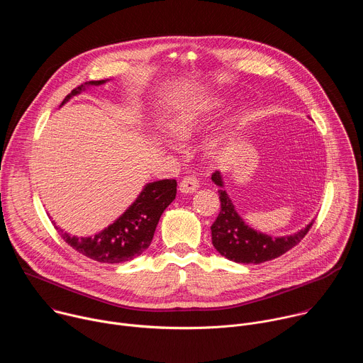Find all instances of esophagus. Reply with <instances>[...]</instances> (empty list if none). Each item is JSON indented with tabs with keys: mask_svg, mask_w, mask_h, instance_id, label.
<instances>
[{
	"mask_svg": "<svg viewBox=\"0 0 363 363\" xmlns=\"http://www.w3.org/2000/svg\"><path fill=\"white\" fill-rule=\"evenodd\" d=\"M198 188H199V182H198V179H196L195 177H192V175L184 177V179H182L181 184H179V191H181L182 194H192V192H195Z\"/></svg>",
	"mask_w": 363,
	"mask_h": 363,
	"instance_id": "34e87169",
	"label": "esophagus"
}]
</instances>
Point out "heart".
I'll use <instances>...</instances> for the list:
<instances>
[{
	"label": "heart",
	"mask_w": 363,
	"mask_h": 363,
	"mask_svg": "<svg viewBox=\"0 0 363 363\" xmlns=\"http://www.w3.org/2000/svg\"><path fill=\"white\" fill-rule=\"evenodd\" d=\"M206 113V106L203 105H194L186 106L184 109L177 111L171 115L165 122V129L168 135L177 140H186L189 139L201 126L203 115ZM217 140L206 142V149L211 153L217 150Z\"/></svg>",
	"instance_id": "b5f03b06"
}]
</instances>
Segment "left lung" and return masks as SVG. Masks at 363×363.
Returning <instances> with one entry per match:
<instances>
[{"instance_id":"1","label":"left lung","mask_w":363,"mask_h":363,"mask_svg":"<svg viewBox=\"0 0 363 363\" xmlns=\"http://www.w3.org/2000/svg\"><path fill=\"white\" fill-rule=\"evenodd\" d=\"M214 184L221 186L218 189L221 211L211 225L213 244L216 250L225 258L235 263L260 264L273 258L283 255L286 251L297 245L304 235L312 228L315 220L307 224L303 230L293 235L270 237L250 228L235 211L228 194L223 189V178L218 171L211 177Z\"/></svg>"}]
</instances>
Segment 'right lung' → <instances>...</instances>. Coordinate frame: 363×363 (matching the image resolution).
Returning a JSON list of instances; mask_svg holds the SVG:
<instances>
[{
	"label": "right lung",
	"mask_w": 363,
	"mask_h": 363,
	"mask_svg": "<svg viewBox=\"0 0 363 363\" xmlns=\"http://www.w3.org/2000/svg\"><path fill=\"white\" fill-rule=\"evenodd\" d=\"M106 80H91L73 89L62 105L87 86H99ZM177 181L162 179L147 184L136 201L108 228L93 237H74L56 224L62 238L77 252L99 263H123L140 255L152 242L155 230L167 206L175 199Z\"/></svg>",
	"instance_id": "add662e5"
}]
</instances>
